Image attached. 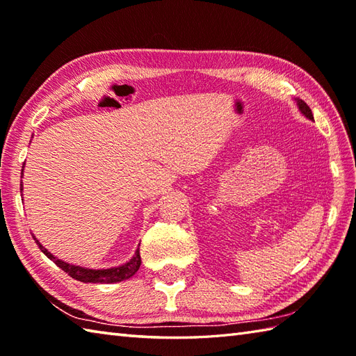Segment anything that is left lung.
I'll return each mask as SVG.
<instances>
[{
	"mask_svg": "<svg viewBox=\"0 0 356 356\" xmlns=\"http://www.w3.org/2000/svg\"><path fill=\"white\" fill-rule=\"evenodd\" d=\"M297 104H298V108L301 110V113H303V115H305L306 118H309L311 120H314L312 110L309 108V105H307L305 101H301V99H298V101H297Z\"/></svg>",
	"mask_w": 356,
	"mask_h": 356,
	"instance_id": "left-lung-1",
	"label": "left lung"
}]
</instances>
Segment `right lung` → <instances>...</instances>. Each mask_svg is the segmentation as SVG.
Returning a JSON list of instances; mask_svg holds the SVG:
<instances>
[{
	"label": "right lung",
	"mask_w": 356,
	"mask_h": 356,
	"mask_svg": "<svg viewBox=\"0 0 356 356\" xmlns=\"http://www.w3.org/2000/svg\"><path fill=\"white\" fill-rule=\"evenodd\" d=\"M22 190V186H21ZM33 240L36 241V245L40 246L41 251L49 257L50 260L55 261L56 266L61 268L64 272H67L72 278L78 280V282L82 283H118V282H122V280H127L133 277L138 269L140 268V252L139 249L136 251L133 259L122 264V266H118V268H110V269H87V268H81V266H74V264H69L63 260L56 259L55 255L50 254L47 249H45L40 241H38L33 236Z\"/></svg>",
	"instance_id": "right-lung-1"
}]
</instances>
